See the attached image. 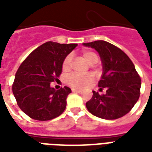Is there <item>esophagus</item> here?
<instances>
[{
    "label": "esophagus",
    "instance_id": "34e87169",
    "mask_svg": "<svg viewBox=\"0 0 152 152\" xmlns=\"http://www.w3.org/2000/svg\"><path fill=\"white\" fill-rule=\"evenodd\" d=\"M72 91L73 93H80L81 92V90L80 89H72Z\"/></svg>",
    "mask_w": 152,
    "mask_h": 152
}]
</instances>
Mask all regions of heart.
Returning a JSON list of instances; mask_svg holds the SVG:
<instances>
[{"label": "heart", "instance_id": "b5f03b06", "mask_svg": "<svg viewBox=\"0 0 152 152\" xmlns=\"http://www.w3.org/2000/svg\"><path fill=\"white\" fill-rule=\"evenodd\" d=\"M83 58H85L86 63L89 64V66H94L99 62V57L94 52L92 51H85L82 53ZM72 62V56L67 55L65 58V59L63 62V71H68L71 66ZM93 77L90 75H78V74H72L67 77L66 83L69 86L75 87V88H82L84 86H87L89 83L92 81Z\"/></svg>", "mask_w": 152, "mask_h": 152}]
</instances>
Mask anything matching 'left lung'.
<instances>
[{"mask_svg":"<svg viewBox=\"0 0 152 152\" xmlns=\"http://www.w3.org/2000/svg\"><path fill=\"white\" fill-rule=\"evenodd\" d=\"M83 45L91 47L99 53L102 74L99 81L100 95L93 91L92 99L86 102L91 114L105 120H115L130 112L140 96L141 79L134 63L121 49L104 40H96Z\"/></svg>","mask_w":152,"mask_h":152,"instance_id":"left-lung-1","label":"left lung"}]
</instances>
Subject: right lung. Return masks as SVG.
Here are the masks:
<instances>
[{"label":"right lung","instance_id":"obj_1","mask_svg":"<svg viewBox=\"0 0 152 152\" xmlns=\"http://www.w3.org/2000/svg\"><path fill=\"white\" fill-rule=\"evenodd\" d=\"M76 46L48 41L32 51L18 67L12 89L19 108L29 117L50 121L64 112L72 90L67 86L56 90L50 83L59 77L63 60Z\"/></svg>","mask_w":152,"mask_h":152}]
</instances>
